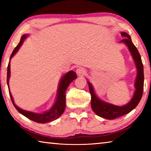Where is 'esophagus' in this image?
<instances>
[{"label":"esophagus","instance_id":"34e87169","mask_svg":"<svg viewBox=\"0 0 151 151\" xmlns=\"http://www.w3.org/2000/svg\"><path fill=\"white\" fill-rule=\"evenodd\" d=\"M86 73V70L83 67H78L76 69V74L78 76H83Z\"/></svg>","mask_w":151,"mask_h":151}]
</instances>
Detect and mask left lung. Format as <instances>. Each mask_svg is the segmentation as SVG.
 Segmentation results:
<instances>
[{
	"label": "left lung",
	"mask_w": 151,
	"mask_h": 151,
	"mask_svg": "<svg viewBox=\"0 0 151 151\" xmlns=\"http://www.w3.org/2000/svg\"><path fill=\"white\" fill-rule=\"evenodd\" d=\"M121 35L123 39L120 42L123 43L129 48L131 55L133 58L137 68V76L134 81V92L131 100L127 104L122 106L114 105L108 102L104 101L94 91V89L92 83L87 81L89 91L91 95V108L97 115L103 117L104 119L112 120L123 116L135 109L138 104L139 103L142 98L143 93V86H144V70L141 57L137 48L134 45L131 40V38L127 32H121Z\"/></svg>",
	"instance_id": "8db88e82"
}]
</instances>
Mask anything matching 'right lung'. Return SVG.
<instances>
[{
	"instance_id": "right-lung-1",
	"label": "right lung",
	"mask_w": 151,
	"mask_h": 151,
	"mask_svg": "<svg viewBox=\"0 0 151 151\" xmlns=\"http://www.w3.org/2000/svg\"><path fill=\"white\" fill-rule=\"evenodd\" d=\"M28 36H29L28 34H25L22 36L19 43L18 44L16 48H14V50L12 51L11 55V58H10L8 65V68H7V85H8L9 87V94L10 96H11L12 103L17 111L20 114H22V115L26 116L27 118L31 120L32 121L38 122V123L44 124L47 123V122L55 121V120L59 118L62 115L63 112L65 111L66 107V91L70 83H72L75 79L77 78V76H76V74L74 71L70 70L62 76L58 85L57 94L55 103L53 104L52 107L50 109H48V111L40 112V113H38V112L25 111V110L20 109V107L17 106L16 104L14 103L13 97L12 96L9 88V79L10 76H11V60L14 57V55L18 52V50H19L20 47L23 44L24 40L28 37Z\"/></svg>"
}]
</instances>
